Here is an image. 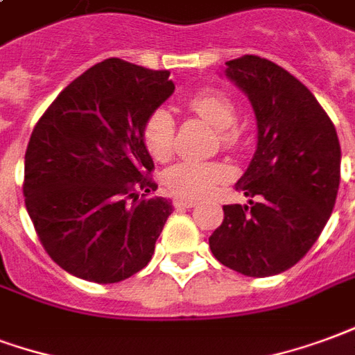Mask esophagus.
<instances>
[{
  "mask_svg": "<svg viewBox=\"0 0 355 355\" xmlns=\"http://www.w3.org/2000/svg\"><path fill=\"white\" fill-rule=\"evenodd\" d=\"M175 208H195L196 200H189V198H174Z\"/></svg>",
  "mask_w": 355,
  "mask_h": 355,
  "instance_id": "1",
  "label": "esophagus"
}]
</instances>
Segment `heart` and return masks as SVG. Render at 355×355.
I'll list each match as a JSON object with an SVG mask.
<instances>
[{"label": "heart", "instance_id": "b5f03b06", "mask_svg": "<svg viewBox=\"0 0 355 355\" xmlns=\"http://www.w3.org/2000/svg\"><path fill=\"white\" fill-rule=\"evenodd\" d=\"M189 107L206 123L217 128V138L225 149H236L242 134L236 126V107L227 94L219 90H202L189 100ZM144 146L153 159L166 162L174 155L175 126L166 110H155L144 123L141 130ZM232 170L217 160H183L164 174L168 191L181 198H204L211 195L219 185L231 181Z\"/></svg>", "mask_w": 355, "mask_h": 355}]
</instances>
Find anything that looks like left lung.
Listing matches in <instances>:
<instances>
[{
  "instance_id": "left-lung-1",
  "label": "left lung",
  "mask_w": 355,
  "mask_h": 355,
  "mask_svg": "<svg viewBox=\"0 0 355 355\" xmlns=\"http://www.w3.org/2000/svg\"><path fill=\"white\" fill-rule=\"evenodd\" d=\"M257 117V151L236 191L250 204L223 206L209 236L221 265L253 278L280 274L309 253L329 219L340 183L335 124L314 94L278 64L244 54L227 62Z\"/></svg>"
}]
</instances>
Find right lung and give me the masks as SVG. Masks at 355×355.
I'll use <instances>...</instances> for the list:
<instances>
[{"label":"right lung","mask_w":355,"mask_h":355,"mask_svg":"<svg viewBox=\"0 0 355 355\" xmlns=\"http://www.w3.org/2000/svg\"><path fill=\"white\" fill-rule=\"evenodd\" d=\"M174 89L166 69L107 58L69 83L33 126L26 209L66 272L115 284L151 261L172 202L144 198L157 183L141 130Z\"/></svg>","instance_id":"1"}]
</instances>
